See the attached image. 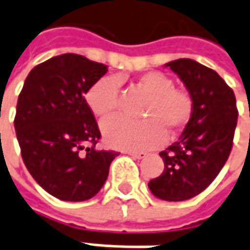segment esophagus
Instances as JSON below:
<instances>
[{
	"label": "esophagus",
	"mask_w": 250,
	"mask_h": 250,
	"mask_svg": "<svg viewBox=\"0 0 250 250\" xmlns=\"http://www.w3.org/2000/svg\"><path fill=\"white\" fill-rule=\"evenodd\" d=\"M131 158H134V159H144L148 153L146 152H142V151H135V152H127Z\"/></svg>",
	"instance_id": "esophagus-1"
}]
</instances>
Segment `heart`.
<instances>
[{
	"label": "heart",
	"mask_w": 250,
	"mask_h": 250,
	"mask_svg": "<svg viewBox=\"0 0 250 250\" xmlns=\"http://www.w3.org/2000/svg\"><path fill=\"white\" fill-rule=\"evenodd\" d=\"M135 85L145 92L146 102L144 122H128L113 117L102 123V133L109 145L125 151L152 149L166 141L167 131L184 128L194 112L192 97L184 90L174 88V82L160 72L138 76ZM85 101L92 113L101 119L115 115L119 106V80L115 76H104L85 92Z\"/></svg>",
	"instance_id": "1"
}]
</instances>
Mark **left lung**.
Here are the masks:
<instances>
[{
  "mask_svg": "<svg viewBox=\"0 0 250 250\" xmlns=\"http://www.w3.org/2000/svg\"><path fill=\"white\" fill-rule=\"evenodd\" d=\"M166 66L184 83L194 101V112L178 141L159 153L165 170L148 187L159 199L178 202L205 191L226 165L238 109L234 91L213 69L185 58Z\"/></svg>",
  "mask_w": 250,
  "mask_h": 250,
  "instance_id": "obj_1",
  "label": "left lung"
}]
</instances>
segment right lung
I'll list each match as a JSON object with an SVG mask.
<instances>
[{
    "mask_svg": "<svg viewBox=\"0 0 250 250\" xmlns=\"http://www.w3.org/2000/svg\"><path fill=\"white\" fill-rule=\"evenodd\" d=\"M108 72L76 54L54 56L31 69L18 98L15 130L33 178L61 201L98 194L117 152L99 151L98 123L84 98Z\"/></svg>",
    "mask_w": 250,
    "mask_h": 250,
    "instance_id": "add662e5",
    "label": "right lung"
}]
</instances>
